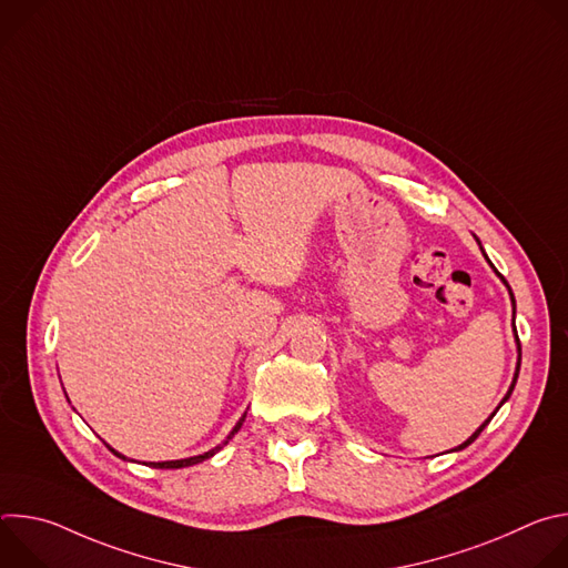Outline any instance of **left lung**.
Masks as SVG:
<instances>
[{"instance_id":"obj_1","label":"left lung","mask_w":568,"mask_h":568,"mask_svg":"<svg viewBox=\"0 0 568 568\" xmlns=\"http://www.w3.org/2000/svg\"><path fill=\"white\" fill-rule=\"evenodd\" d=\"M485 258H488V256H485ZM497 274H499V272H497ZM499 276H501V274H499ZM501 278H504V276H501ZM504 283L508 285V281H506V278H504ZM508 290H510V285H508ZM510 298H513V305H515V296H513V290H510ZM515 335H517V331H515ZM517 348H519V362H517V373H515V379H513V384H510V390L506 393V397L501 399V404H504V402H506V399L510 397V393H513V388H515V384H517V375H519V366H521V344H519V337H517ZM501 404H499V407H501ZM499 407H497V409H499ZM495 414H497V412H495ZM495 414H493V416H490L488 420H485V423H483V425H480V427H478V429H476V432H474V434H471V436H469V438H467V440H465L463 445H458V449H463V447H467L469 443H474V440L478 438V434H480V432L485 429V425H488V423H490V420L495 418Z\"/></svg>"}]
</instances>
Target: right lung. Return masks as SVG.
Wrapping results in <instances>:
<instances>
[{"label":"right lung","instance_id":"add662e5","mask_svg":"<svg viewBox=\"0 0 568 568\" xmlns=\"http://www.w3.org/2000/svg\"><path fill=\"white\" fill-rule=\"evenodd\" d=\"M245 418H247V414H245V416H242V418L237 420V425L233 427V432H231V434L226 436V440H224L222 445H217L215 449H211V452H206V454H202V456H193V458H182V460H164V463H150V465H152V467H161V469H164V467H166V469H178V467H189V465L202 463L204 458H211L213 454H217V452H220V449H222V447H224V445H226V443H229V440H231V438H233V436L237 434V429L242 427V423H245ZM112 452H114V449H112ZM114 454H116V452H114ZM116 456H121V454H116ZM121 458H123V456H121Z\"/></svg>","mask_w":568,"mask_h":568}]
</instances>
